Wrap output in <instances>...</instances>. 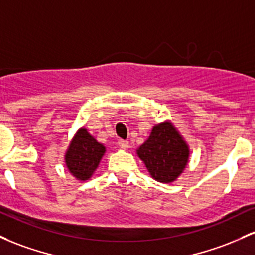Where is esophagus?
<instances>
[{"label": "esophagus", "instance_id": "1", "mask_svg": "<svg viewBox=\"0 0 255 255\" xmlns=\"http://www.w3.org/2000/svg\"><path fill=\"white\" fill-rule=\"evenodd\" d=\"M119 146L121 147L122 150H127L128 147H129V142H128L127 140H120L119 141Z\"/></svg>", "mask_w": 255, "mask_h": 255}]
</instances>
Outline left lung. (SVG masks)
Segmentation results:
<instances>
[{"label": "left lung", "instance_id": "left-lung-1", "mask_svg": "<svg viewBox=\"0 0 255 255\" xmlns=\"http://www.w3.org/2000/svg\"><path fill=\"white\" fill-rule=\"evenodd\" d=\"M147 172L159 183L169 184L180 177L190 157V146L170 120L155 125L149 138L136 149Z\"/></svg>", "mask_w": 255, "mask_h": 255}]
</instances>
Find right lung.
I'll return each instance as SVG.
<instances>
[{
  "label": "right lung",
  "mask_w": 255,
  "mask_h": 255,
  "mask_svg": "<svg viewBox=\"0 0 255 255\" xmlns=\"http://www.w3.org/2000/svg\"><path fill=\"white\" fill-rule=\"evenodd\" d=\"M106 147L86 127L78 128L64 155V162L70 174L77 180H89L99 167Z\"/></svg>",
  "instance_id": "add662e5"
}]
</instances>
